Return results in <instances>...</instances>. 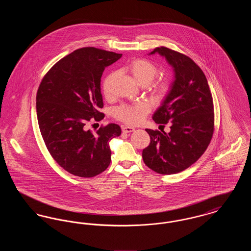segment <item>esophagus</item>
I'll return each instance as SVG.
<instances>
[{"mask_svg":"<svg viewBox=\"0 0 251 251\" xmlns=\"http://www.w3.org/2000/svg\"><path fill=\"white\" fill-rule=\"evenodd\" d=\"M134 130H135L134 128L130 127V126H123V127H122V131H123V132H126V133H128V132H132Z\"/></svg>","mask_w":251,"mask_h":251,"instance_id":"34e87169","label":"esophagus"}]
</instances>
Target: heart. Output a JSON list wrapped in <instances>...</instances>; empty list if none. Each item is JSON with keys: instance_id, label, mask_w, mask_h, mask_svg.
<instances>
[{"instance_id": "b5f03b06", "label": "heart", "mask_w": 251, "mask_h": 251, "mask_svg": "<svg viewBox=\"0 0 251 251\" xmlns=\"http://www.w3.org/2000/svg\"><path fill=\"white\" fill-rule=\"evenodd\" d=\"M127 71L130 72L133 79L142 86L151 84L158 74V68L155 64L149 60L137 58L132 60L127 66ZM117 73H108L101 83V90L106 99H111L114 95V82ZM170 89V83L167 79L157 81L151 87L152 97L161 100L165 99ZM150 112V105L144 101L134 104H122L114 110V116L118 120L124 123L135 125L140 123Z\"/></svg>"}]
</instances>
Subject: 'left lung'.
<instances>
[{"label": "left lung", "mask_w": 251, "mask_h": 251, "mask_svg": "<svg viewBox=\"0 0 251 251\" xmlns=\"http://www.w3.org/2000/svg\"><path fill=\"white\" fill-rule=\"evenodd\" d=\"M156 52L172 66L175 79L152 119L171 126L168 133L146 129L151 143L142 157L147 167L170 175L192 166L208 148L214 133V102L205 74L190 57L166 47L150 54Z\"/></svg>", "instance_id": "left-lung-1"}]
</instances>
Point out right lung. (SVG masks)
<instances>
[{"instance_id":"1","label":"right lung","mask_w":251,"mask_h":251,"mask_svg":"<svg viewBox=\"0 0 251 251\" xmlns=\"http://www.w3.org/2000/svg\"><path fill=\"white\" fill-rule=\"evenodd\" d=\"M122 56L94 47L78 49L54 64L36 93L39 130L49 152L72 175L92 178L111 162L109 142L120 136L118 124L110 123L95 133L86 122L100 121L104 114L100 78L105 68Z\"/></svg>"}]
</instances>
